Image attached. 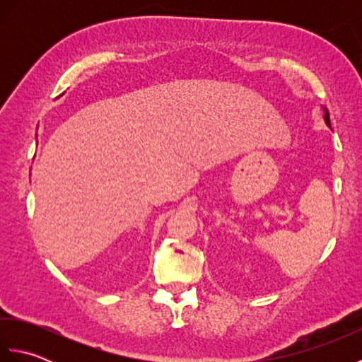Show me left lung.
I'll return each mask as SVG.
<instances>
[{"mask_svg":"<svg viewBox=\"0 0 362 362\" xmlns=\"http://www.w3.org/2000/svg\"><path fill=\"white\" fill-rule=\"evenodd\" d=\"M322 110H324V121H325V124L332 129V122H329V113H328V110H327V107L325 105H322Z\"/></svg>","mask_w":362,"mask_h":362,"instance_id":"8db88e82","label":"left lung"}]
</instances>
